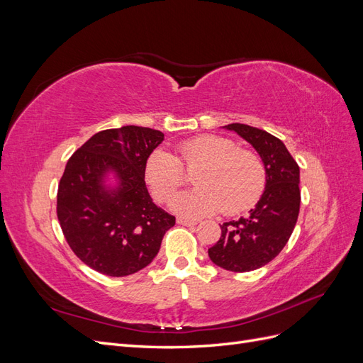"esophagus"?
Returning <instances> with one entry per match:
<instances>
[{"label":"esophagus","instance_id":"obj_1","mask_svg":"<svg viewBox=\"0 0 363 363\" xmlns=\"http://www.w3.org/2000/svg\"><path fill=\"white\" fill-rule=\"evenodd\" d=\"M177 224H182V225H195L196 221H192V219H186V218H179L177 219Z\"/></svg>","mask_w":363,"mask_h":363}]
</instances>
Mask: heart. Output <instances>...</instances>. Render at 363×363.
I'll return each instance as SVG.
<instances>
[{
	"label": "heart",
	"instance_id": "heart-1",
	"mask_svg": "<svg viewBox=\"0 0 363 363\" xmlns=\"http://www.w3.org/2000/svg\"><path fill=\"white\" fill-rule=\"evenodd\" d=\"M177 157L163 148L151 151L145 162V182L159 201H167L184 183L183 167L195 172L196 189L171 200V208L184 216L221 212L233 216L256 204L265 188V167L257 155L239 150L232 139L216 135L196 136L177 145Z\"/></svg>",
	"mask_w": 363,
	"mask_h": 363
}]
</instances>
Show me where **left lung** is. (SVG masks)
Returning <instances> with one entry per match:
<instances>
[{"label": "left lung", "instance_id": "obj_1", "mask_svg": "<svg viewBox=\"0 0 363 363\" xmlns=\"http://www.w3.org/2000/svg\"><path fill=\"white\" fill-rule=\"evenodd\" d=\"M252 145L263 162L267 184L248 216L221 224V238L208 248L215 265L233 272L265 267L289 240L300 213V167L283 142L247 124H228Z\"/></svg>", "mask_w": 363, "mask_h": 363}]
</instances>
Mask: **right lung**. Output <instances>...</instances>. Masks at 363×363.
I'll use <instances>...</instances> for the list:
<instances>
[{
    "instance_id": "right-lung-1",
    "label": "right lung",
    "mask_w": 363,
    "mask_h": 363,
    "mask_svg": "<svg viewBox=\"0 0 363 363\" xmlns=\"http://www.w3.org/2000/svg\"><path fill=\"white\" fill-rule=\"evenodd\" d=\"M164 135L148 127L103 130L77 150L57 191V218L68 245L87 267L124 277L150 265L175 218L152 203L145 162ZM113 173L117 186L105 177Z\"/></svg>"
}]
</instances>
